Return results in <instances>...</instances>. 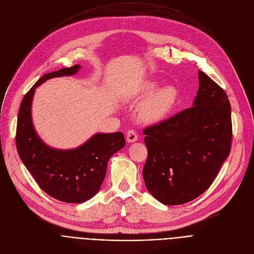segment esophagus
Segmentation results:
<instances>
[{
    "label": "esophagus",
    "mask_w": 254,
    "mask_h": 254,
    "mask_svg": "<svg viewBox=\"0 0 254 254\" xmlns=\"http://www.w3.org/2000/svg\"><path fill=\"white\" fill-rule=\"evenodd\" d=\"M127 140L128 142H133L137 140V134L133 129H129L127 131Z\"/></svg>",
    "instance_id": "1"
}]
</instances>
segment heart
I'll return each instance as SVG.
<instances>
[{
  "label": "heart",
  "mask_w": 254,
  "mask_h": 254,
  "mask_svg": "<svg viewBox=\"0 0 254 254\" xmlns=\"http://www.w3.org/2000/svg\"><path fill=\"white\" fill-rule=\"evenodd\" d=\"M153 87V84L147 85L142 91V95L150 92ZM176 99V91L171 87H161L153 90L139 105V119L147 124H156L165 120L172 112Z\"/></svg>",
  "instance_id": "heart-1"
}]
</instances>
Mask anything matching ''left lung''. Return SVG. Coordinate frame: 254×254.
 I'll use <instances>...</instances> for the list:
<instances>
[{
	"label": "left lung",
	"mask_w": 254,
	"mask_h": 254,
	"mask_svg": "<svg viewBox=\"0 0 254 254\" xmlns=\"http://www.w3.org/2000/svg\"><path fill=\"white\" fill-rule=\"evenodd\" d=\"M193 106L143 129L142 177L165 205L188 203L213 183L230 154L231 106L226 92L201 70Z\"/></svg>",
	"instance_id": "8db88e82"
}]
</instances>
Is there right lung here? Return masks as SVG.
Wrapping results in <instances>:
<instances>
[{
  "label": "right lung",
  "mask_w": 254,
  "mask_h": 254,
  "mask_svg": "<svg viewBox=\"0 0 254 254\" xmlns=\"http://www.w3.org/2000/svg\"><path fill=\"white\" fill-rule=\"evenodd\" d=\"M78 64L44 74L25 94L18 115L16 146L20 159L39 187L52 198L65 203H82L101 187L111 157L126 144L124 133H96L74 150L48 147L35 131L31 106L35 88L44 81L73 75Z\"/></svg>",
  "instance_id": "1"
}]
</instances>
